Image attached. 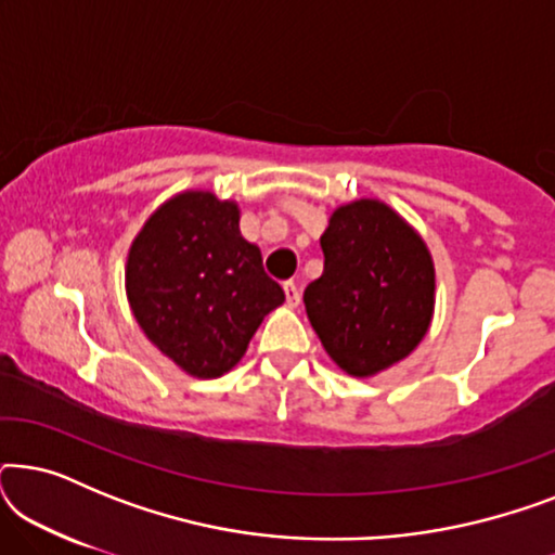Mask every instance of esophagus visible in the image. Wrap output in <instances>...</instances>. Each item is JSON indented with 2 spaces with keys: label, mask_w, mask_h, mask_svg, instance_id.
Instances as JSON below:
<instances>
[{
  "label": "esophagus",
  "mask_w": 555,
  "mask_h": 555,
  "mask_svg": "<svg viewBox=\"0 0 555 555\" xmlns=\"http://www.w3.org/2000/svg\"><path fill=\"white\" fill-rule=\"evenodd\" d=\"M283 291H285V300L287 306L295 308L300 302V287L293 283V280H287V283H283Z\"/></svg>",
  "instance_id": "obj_1"
}]
</instances>
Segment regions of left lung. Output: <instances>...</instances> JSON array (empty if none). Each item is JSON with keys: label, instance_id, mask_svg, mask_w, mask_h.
<instances>
[{"label": "left lung", "instance_id": "obj_1", "mask_svg": "<svg viewBox=\"0 0 555 555\" xmlns=\"http://www.w3.org/2000/svg\"><path fill=\"white\" fill-rule=\"evenodd\" d=\"M323 275L302 293L310 325L351 376H374L409 356L429 328L435 268L397 211L361 199L333 211Z\"/></svg>", "mask_w": 555, "mask_h": 555}]
</instances>
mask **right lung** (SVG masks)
I'll list each match as a JSON object with an SVG mask.
<instances>
[{
    "label": "right lung",
    "instance_id": "right-lung-1",
    "mask_svg": "<svg viewBox=\"0 0 555 555\" xmlns=\"http://www.w3.org/2000/svg\"><path fill=\"white\" fill-rule=\"evenodd\" d=\"M126 291L151 344L199 378L230 371L285 300L260 249L240 234L237 204L209 192L156 209L128 253Z\"/></svg>",
    "mask_w": 555,
    "mask_h": 555
}]
</instances>
